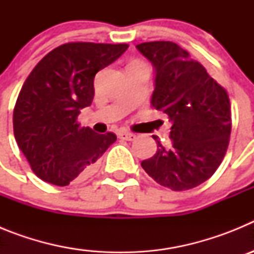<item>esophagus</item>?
Here are the masks:
<instances>
[{"label": "esophagus", "mask_w": 254, "mask_h": 254, "mask_svg": "<svg viewBox=\"0 0 254 254\" xmlns=\"http://www.w3.org/2000/svg\"><path fill=\"white\" fill-rule=\"evenodd\" d=\"M118 137L121 140H126V141H133L136 138V134L132 133V132L128 131H120L118 132Z\"/></svg>", "instance_id": "obj_1"}]
</instances>
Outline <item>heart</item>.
Masks as SVG:
<instances>
[{"label": "heart", "mask_w": 254, "mask_h": 254, "mask_svg": "<svg viewBox=\"0 0 254 254\" xmlns=\"http://www.w3.org/2000/svg\"><path fill=\"white\" fill-rule=\"evenodd\" d=\"M136 62H137V61H136Z\"/></svg>", "instance_id": "heart-1"}]
</instances>
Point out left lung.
Returning a JSON list of instances; mask_svg holds the SVG:
<instances>
[{
	"label": "left lung",
	"instance_id": "1",
	"mask_svg": "<svg viewBox=\"0 0 254 254\" xmlns=\"http://www.w3.org/2000/svg\"><path fill=\"white\" fill-rule=\"evenodd\" d=\"M156 68L151 104L172 122V143L141 167L156 183L172 190L194 188L212 177L228 150L232 107L226 90L205 67L173 42L137 46Z\"/></svg>",
	"mask_w": 254,
	"mask_h": 254
}]
</instances>
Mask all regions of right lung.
I'll list each match as a JSON object with an SVG mask.
<instances>
[{
  "label": "right lung",
  "mask_w": 254,
  "mask_h": 254,
  "mask_svg": "<svg viewBox=\"0 0 254 254\" xmlns=\"http://www.w3.org/2000/svg\"><path fill=\"white\" fill-rule=\"evenodd\" d=\"M128 44L64 43L38 62L13 108V134L31 170L42 181L64 187L86 178L117 140L113 132L81 127L80 109L93 103L94 77L125 53Z\"/></svg>",
  "instance_id": "1"
}]
</instances>
